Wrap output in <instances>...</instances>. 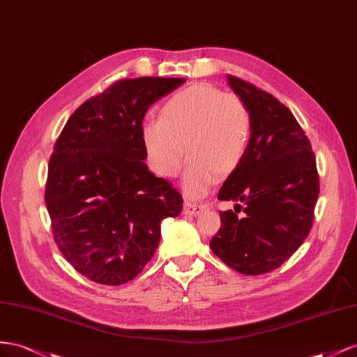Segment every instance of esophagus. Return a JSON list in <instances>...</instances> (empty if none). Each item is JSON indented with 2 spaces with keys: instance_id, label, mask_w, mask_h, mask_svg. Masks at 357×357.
<instances>
[{
  "instance_id": "obj_1",
  "label": "esophagus",
  "mask_w": 357,
  "mask_h": 357,
  "mask_svg": "<svg viewBox=\"0 0 357 357\" xmlns=\"http://www.w3.org/2000/svg\"><path fill=\"white\" fill-rule=\"evenodd\" d=\"M208 208V205L206 203H192V202H185V205H184V213L185 215H192V217H196V215H199L200 212H203Z\"/></svg>"
}]
</instances>
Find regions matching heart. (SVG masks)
<instances>
[{"instance_id": "heart-1", "label": "heart", "mask_w": 357, "mask_h": 357, "mask_svg": "<svg viewBox=\"0 0 357 357\" xmlns=\"http://www.w3.org/2000/svg\"><path fill=\"white\" fill-rule=\"evenodd\" d=\"M140 136L148 165L161 178H175L187 152L184 191L197 199L218 176H230L245 160L252 115L239 96L209 84H192L169 97L160 118L142 124Z\"/></svg>"}]
</instances>
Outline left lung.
Masks as SVG:
<instances>
[{
  "label": "left lung",
  "instance_id": "left-lung-1",
  "mask_svg": "<svg viewBox=\"0 0 357 357\" xmlns=\"http://www.w3.org/2000/svg\"><path fill=\"white\" fill-rule=\"evenodd\" d=\"M227 80L251 110L252 136L245 160L218 192V200L236 205L220 212L221 227L209 247L231 269L260 275L280 268L308 236L319 173L291 112L245 80L231 75Z\"/></svg>",
  "mask_w": 357,
  "mask_h": 357
}]
</instances>
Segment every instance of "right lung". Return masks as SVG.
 Here are the masks:
<instances>
[{
	"label": "right lung",
	"mask_w": 357,
	"mask_h": 357,
	"mask_svg": "<svg viewBox=\"0 0 357 357\" xmlns=\"http://www.w3.org/2000/svg\"><path fill=\"white\" fill-rule=\"evenodd\" d=\"M179 77L122 79L86 100L61 131L45 200L54 239L79 273L106 286L128 282L152 259L161 221L182 197L145 165L142 121Z\"/></svg>",
	"instance_id": "add662e5"
}]
</instances>
